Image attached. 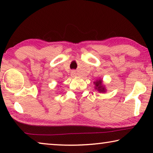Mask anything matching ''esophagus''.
Here are the masks:
<instances>
[{"instance_id":"esophagus-1","label":"esophagus","mask_w":153,"mask_h":153,"mask_svg":"<svg viewBox=\"0 0 153 153\" xmlns=\"http://www.w3.org/2000/svg\"><path fill=\"white\" fill-rule=\"evenodd\" d=\"M71 76H76V72L75 71H72L71 72Z\"/></svg>"}]
</instances>
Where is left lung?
<instances>
[{"label":"left lung","instance_id":"1","mask_svg":"<svg viewBox=\"0 0 153 153\" xmlns=\"http://www.w3.org/2000/svg\"><path fill=\"white\" fill-rule=\"evenodd\" d=\"M96 85V89H97L99 92H104L105 91V89L104 87L102 86V80H98V81L95 82Z\"/></svg>","mask_w":153,"mask_h":153}]
</instances>
